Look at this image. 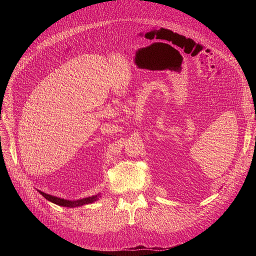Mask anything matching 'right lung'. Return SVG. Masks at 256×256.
<instances>
[{
  "label": "right lung",
  "mask_w": 256,
  "mask_h": 256,
  "mask_svg": "<svg viewBox=\"0 0 256 256\" xmlns=\"http://www.w3.org/2000/svg\"><path fill=\"white\" fill-rule=\"evenodd\" d=\"M38 191H40V190H38ZM40 193L46 200H50V202L56 204V205H60V206H63V207H78V206H82V205L90 204V203L96 202V200L100 196V194H97V196L84 198L76 200H64V198H56V196L47 194V193H44L42 191H40Z\"/></svg>",
  "instance_id": "right-lung-1"
}]
</instances>
